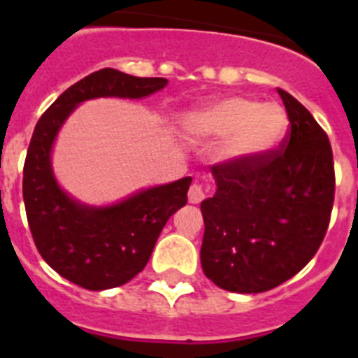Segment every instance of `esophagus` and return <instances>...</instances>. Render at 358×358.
<instances>
[{"label": "esophagus", "mask_w": 358, "mask_h": 358, "mask_svg": "<svg viewBox=\"0 0 358 358\" xmlns=\"http://www.w3.org/2000/svg\"><path fill=\"white\" fill-rule=\"evenodd\" d=\"M204 197H206V192H204V188H202L201 185H192L189 186V192H188V201L192 202V204H199V202L204 201Z\"/></svg>", "instance_id": "1"}]
</instances>
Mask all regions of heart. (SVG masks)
I'll return each instance as SVG.
<instances>
[{"label": "heart", "mask_w": 358, "mask_h": 358, "mask_svg": "<svg viewBox=\"0 0 358 358\" xmlns=\"http://www.w3.org/2000/svg\"><path fill=\"white\" fill-rule=\"evenodd\" d=\"M202 136L226 138L231 157H255L271 150L287 129V115L276 103L245 96H229L199 110L188 120Z\"/></svg>", "instance_id": "1"}]
</instances>
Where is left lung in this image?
I'll list each match as a JSON object with an SVG mask.
<instances>
[{"label": "left lung", "mask_w": 358, "mask_h": 358, "mask_svg": "<svg viewBox=\"0 0 358 358\" xmlns=\"http://www.w3.org/2000/svg\"><path fill=\"white\" fill-rule=\"evenodd\" d=\"M280 148L211 166L213 197L201 202L202 271L229 292L258 294L296 276L317 252L335 195L327 132L292 94Z\"/></svg>", "instance_id": "8db88e82"}]
</instances>
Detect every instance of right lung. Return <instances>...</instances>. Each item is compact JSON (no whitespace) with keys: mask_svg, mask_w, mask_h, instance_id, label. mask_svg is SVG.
I'll return each instance as SVG.
<instances>
[{"mask_svg":"<svg viewBox=\"0 0 358 358\" xmlns=\"http://www.w3.org/2000/svg\"><path fill=\"white\" fill-rule=\"evenodd\" d=\"M166 84V78L103 68L68 87L34 129L23 169L28 226L43 260L82 289H115L143 271L164 224L188 202L192 177L143 189L113 206H84L62 192L53 176L50 154L57 132L85 100L143 98Z\"/></svg>","mask_w":358,"mask_h":358,"instance_id":"right-lung-1","label":"right lung"}]
</instances>
